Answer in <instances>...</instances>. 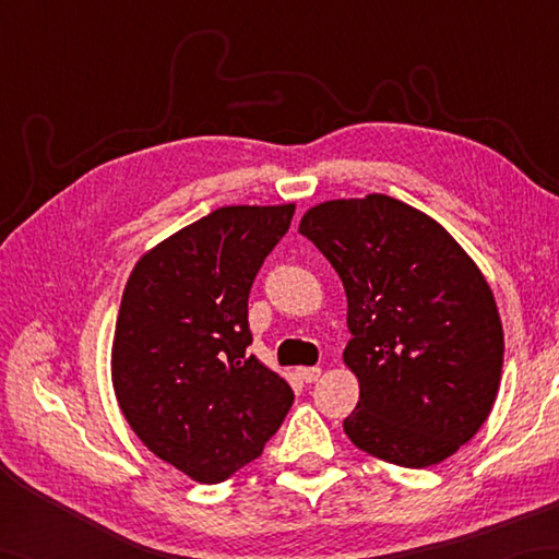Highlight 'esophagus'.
<instances>
[{
  "label": "esophagus",
  "instance_id": "esophagus-1",
  "mask_svg": "<svg viewBox=\"0 0 559 559\" xmlns=\"http://www.w3.org/2000/svg\"><path fill=\"white\" fill-rule=\"evenodd\" d=\"M298 377L302 379L305 384H312V382H317L319 377H322V370H319V367H300Z\"/></svg>",
  "mask_w": 559,
  "mask_h": 559
}]
</instances>
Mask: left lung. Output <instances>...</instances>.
I'll list each match as a JSON object with an SVG mask.
<instances>
[{
    "label": "left lung",
    "instance_id": "1",
    "mask_svg": "<svg viewBox=\"0 0 559 559\" xmlns=\"http://www.w3.org/2000/svg\"><path fill=\"white\" fill-rule=\"evenodd\" d=\"M300 233L348 298L343 362L360 401L343 430L396 466L444 461L488 420L502 377L500 312L476 261L437 221L386 194L317 204Z\"/></svg>",
    "mask_w": 559,
    "mask_h": 559
}]
</instances>
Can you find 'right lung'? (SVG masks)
<instances>
[{
  "instance_id": "1",
  "label": "right lung",
  "mask_w": 559,
  "mask_h": 559,
  "mask_svg": "<svg viewBox=\"0 0 559 559\" xmlns=\"http://www.w3.org/2000/svg\"><path fill=\"white\" fill-rule=\"evenodd\" d=\"M295 204L223 206L136 261L112 341V386L153 454L221 483L264 451L293 389L254 355L247 300Z\"/></svg>"
}]
</instances>
